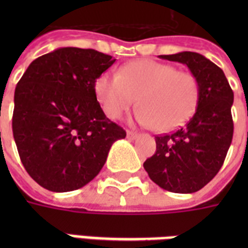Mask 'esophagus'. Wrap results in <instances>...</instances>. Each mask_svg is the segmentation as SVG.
<instances>
[{
    "mask_svg": "<svg viewBox=\"0 0 248 248\" xmlns=\"http://www.w3.org/2000/svg\"><path fill=\"white\" fill-rule=\"evenodd\" d=\"M126 135H127V138H129V140H135V138H138V134L134 133V131H127Z\"/></svg>",
    "mask_w": 248,
    "mask_h": 248,
    "instance_id": "esophagus-1",
    "label": "esophagus"
}]
</instances>
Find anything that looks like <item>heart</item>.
Listing matches in <instances>:
<instances>
[{"label":"heart","mask_w":248,"mask_h":248,"mask_svg":"<svg viewBox=\"0 0 248 248\" xmlns=\"http://www.w3.org/2000/svg\"><path fill=\"white\" fill-rule=\"evenodd\" d=\"M94 89L102 110L111 119L121 118L138 98L140 108L135 119L159 133L183 126L199 101L197 77L151 60L129 62L121 73H103Z\"/></svg>","instance_id":"heart-1"}]
</instances>
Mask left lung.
<instances>
[{
  "mask_svg": "<svg viewBox=\"0 0 248 248\" xmlns=\"http://www.w3.org/2000/svg\"><path fill=\"white\" fill-rule=\"evenodd\" d=\"M159 58L188 67L199 83V101L183 127L155 137V154L143 167L163 190L191 194L206 186L223 165L234 133V93L223 70L199 53L181 51Z\"/></svg>",
  "mask_w": 248,
  "mask_h": 248,
  "instance_id": "8db88e82",
  "label": "left lung"
}]
</instances>
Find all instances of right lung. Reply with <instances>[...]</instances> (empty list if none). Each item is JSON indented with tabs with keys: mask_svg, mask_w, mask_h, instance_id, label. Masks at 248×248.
Returning a JSON list of instances; mask_svg holds the SVG:
<instances>
[{
	"mask_svg": "<svg viewBox=\"0 0 248 248\" xmlns=\"http://www.w3.org/2000/svg\"><path fill=\"white\" fill-rule=\"evenodd\" d=\"M113 57L60 47L38 57L14 92L13 137L25 170L56 192L81 188L97 177L115 140L126 137L106 118L95 81Z\"/></svg>",
	"mask_w": 248,
	"mask_h": 248,
	"instance_id": "right-lung-1",
	"label": "right lung"
}]
</instances>
